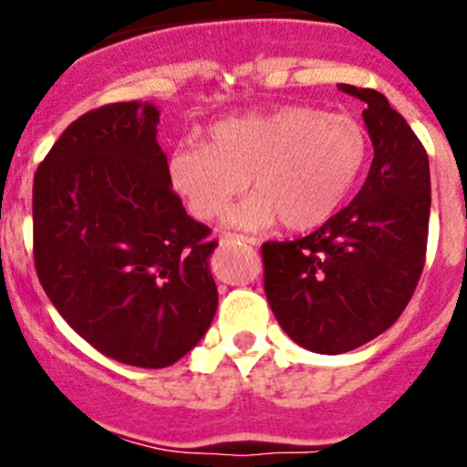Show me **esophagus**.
Masks as SVG:
<instances>
[{"mask_svg":"<svg viewBox=\"0 0 467 467\" xmlns=\"http://www.w3.org/2000/svg\"><path fill=\"white\" fill-rule=\"evenodd\" d=\"M228 242H244V244H251V246H255L257 244V239H253V237H244V234H223V237H221V244H228Z\"/></svg>","mask_w":467,"mask_h":467,"instance_id":"1","label":"esophagus"}]
</instances>
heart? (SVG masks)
<instances>
[{
  "label": "heart",
  "mask_w": 467,
  "mask_h": 467,
  "mask_svg": "<svg viewBox=\"0 0 467 467\" xmlns=\"http://www.w3.org/2000/svg\"><path fill=\"white\" fill-rule=\"evenodd\" d=\"M210 140L178 144L169 176L199 219L223 216L253 178L257 194L233 216L242 228L282 221L300 233L325 223L368 155V135L355 117L298 103L219 121Z\"/></svg>",
  "instance_id": "b5f03b06"
}]
</instances>
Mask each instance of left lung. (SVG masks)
I'll list each match as a JSON object with an SVG mask.
<instances>
[{"label": "left lung", "mask_w": 467, "mask_h": 467, "mask_svg": "<svg viewBox=\"0 0 467 467\" xmlns=\"http://www.w3.org/2000/svg\"><path fill=\"white\" fill-rule=\"evenodd\" d=\"M366 103L375 158L352 203L294 242L262 246L264 291L298 346L341 355L398 321L425 266L430 158L378 89L338 83Z\"/></svg>", "instance_id": "left-lung-1"}]
</instances>
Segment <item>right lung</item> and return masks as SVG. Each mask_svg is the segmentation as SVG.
<instances>
[{
    "label": "right lung",
    "instance_id": "1",
    "mask_svg": "<svg viewBox=\"0 0 467 467\" xmlns=\"http://www.w3.org/2000/svg\"><path fill=\"white\" fill-rule=\"evenodd\" d=\"M153 103L94 108L33 178V262L69 327L101 355L167 368L214 318L210 228L171 190Z\"/></svg>",
    "mask_w": 467,
    "mask_h": 467
}]
</instances>
